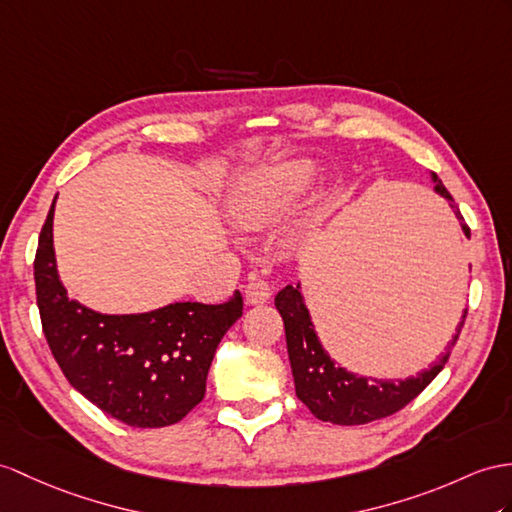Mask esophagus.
<instances>
[{"label": "esophagus", "instance_id": "esophagus-1", "mask_svg": "<svg viewBox=\"0 0 512 512\" xmlns=\"http://www.w3.org/2000/svg\"><path fill=\"white\" fill-rule=\"evenodd\" d=\"M269 297H271V284L263 276H256L254 273V276L245 284L247 304H265Z\"/></svg>", "mask_w": 512, "mask_h": 512}]
</instances>
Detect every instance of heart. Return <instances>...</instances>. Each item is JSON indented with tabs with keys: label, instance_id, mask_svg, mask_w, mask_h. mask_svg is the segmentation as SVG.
Returning a JSON list of instances; mask_svg holds the SVG:
<instances>
[{
	"label": "heart",
	"instance_id": "b5f03b06",
	"mask_svg": "<svg viewBox=\"0 0 512 512\" xmlns=\"http://www.w3.org/2000/svg\"><path fill=\"white\" fill-rule=\"evenodd\" d=\"M308 160H289L247 176L230 197V213L243 228H267L291 213L313 184Z\"/></svg>",
	"mask_w": 512,
	"mask_h": 512
}]
</instances>
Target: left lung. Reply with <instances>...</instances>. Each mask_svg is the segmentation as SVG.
<instances>
[{
	"label": "left lung",
	"instance_id": "left-lung-1",
	"mask_svg": "<svg viewBox=\"0 0 512 512\" xmlns=\"http://www.w3.org/2000/svg\"><path fill=\"white\" fill-rule=\"evenodd\" d=\"M432 180L436 184L434 191L450 202V208L460 221V228H463L465 236L469 239V228L463 221L458 206L454 204L450 191L445 189L443 182L436 178L434 173ZM460 282L465 286V269H460ZM276 308L284 321L286 350H289L297 397L308 406L310 413L317 419L336 423V426H360V423L384 419L397 413V410H402L408 402H413L445 367L467 317L465 308L456 334L452 336V341L447 343L445 354H441V358L436 360L430 369L406 380L393 382L356 376V373L334 363L330 354L323 350V345L315 332V323L310 319V313L302 297V286L299 284L284 286L276 295Z\"/></svg>",
	"mask_w": 512,
	"mask_h": 512
}]
</instances>
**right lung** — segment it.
<instances>
[{
    "instance_id": "1",
    "label": "right lung",
    "mask_w": 512,
    "mask_h": 512,
    "mask_svg": "<svg viewBox=\"0 0 512 512\" xmlns=\"http://www.w3.org/2000/svg\"><path fill=\"white\" fill-rule=\"evenodd\" d=\"M58 197V195H56ZM34 258L36 304L49 350L73 389L132 428L178 423L204 400L217 345L243 315L226 304L176 302L141 315H102L67 295L56 269L54 206Z\"/></svg>"
}]
</instances>
